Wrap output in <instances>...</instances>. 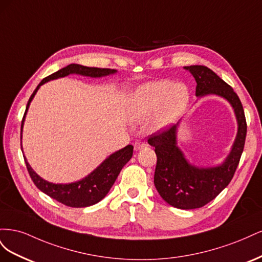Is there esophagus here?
I'll return each mask as SVG.
<instances>
[{"label": "esophagus", "instance_id": "esophagus-1", "mask_svg": "<svg viewBox=\"0 0 262 262\" xmlns=\"http://www.w3.org/2000/svg\"><path fill=\"white\" fill-rule=\"evenodd\" d=\"M133 146H134V149H136V150H140L142 148L146 147V143H145V142L142 141V140H138V141L134 142Z\"/></svg>", "mask_w": 262, "mask_h": 262}]
</instances>
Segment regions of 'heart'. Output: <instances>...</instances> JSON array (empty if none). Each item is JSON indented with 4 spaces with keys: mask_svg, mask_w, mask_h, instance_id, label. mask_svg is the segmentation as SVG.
I'll return each instance as SVG.
<instances>
[{
    "mask_svg": "<svg viewBox=\"0 0 262 262\" xmlns=\"http://www.w3.org/2000/svg\"><path fill=\"white\" fill-rule=\"evenodd\" d=\"M190 99L188 87L169 81H157L140 86L130 98V116L136 121L145 120L154 113V126L163 129L175 122Z\"/></svg>",
    "mask_w": 262,
    "mask_h": 262,
    "instance_id": "1",
    "label": "heart"
}]
</instances>
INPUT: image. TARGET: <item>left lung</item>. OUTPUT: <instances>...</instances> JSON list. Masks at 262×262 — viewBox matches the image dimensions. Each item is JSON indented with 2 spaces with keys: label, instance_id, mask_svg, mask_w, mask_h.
Segmentation results:
<instances>
[{
  "label": "left lung",
  "instance_id": "left-lung-1",
  "mask_svg": "<svg viewBox=\"0 0 262 262\" xmlns=\"http://www.w3.org/2000/svg\"><path fill=\"white\" fill-rule=\"evenodd\" d=\"M196 82L195 95H217L232 105L238 131L232 150L223 164L199 168L190 164L177 146V125L152 134L148 144L155 147L157 163L154 185L163 199L171 207L182 210L202 208L225 189L233 179L244 150L247 123L241 99L234 90L213 71L203 66L185 67Z\"/></svg>",
  "mask_w": 262,
  "mask_h": 262
}]
</instances>
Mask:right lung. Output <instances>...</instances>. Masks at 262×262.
I'll return each instance as SVG.
<instances>
[{
	"label": "right lung",
	"mask_w": 262,
	"mask_h": 262,
	"mask_svg": "<svg viewBox=\"0 0 262 262\" xmlns=\"http://www.w3.org/2000/svg\"><path fill=\"white\" fill-rule=\"evenodd\" d=\"M117 72L116 70L112 69H100V68H89L81 64H70L66 68H63L57 72L45 77L43 80L39 83L36 87L34 93L27 102V107L24 114L23 120H21V131L24 121H25V116L27 114L28 107L30 105V101L33 100L34 96L36 95L37 91L39 90L42 84L49 82L51 80H55L59 77H64L69 74H80L84 76H91V77H101L109 74H115ZM20 131V132H21ZM21 139V133H20ZM133 154V146L126 145L125 147L117 150L116 153L112 154L106 160L102 162L98 167L91 172L89 176L83 178L80 181L72 182V184H52V182L47 181L42 179L40 176L30 167V165L26 161V157L24 156V160L26 163V167L29 172V176L31 180L34 181L36 187L41 190L43 193L51 196L52 199L57 200L58 202L68 205L71 208H85L90 207V205L96 204L100 200L104 199L106 194L109 192L110 188L113 187L115 181L120 173L123 166L130 161Z\"/></svg>",
	"instance_id": "right-lung-1"
}]
</instances>
